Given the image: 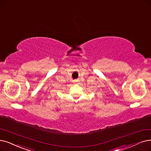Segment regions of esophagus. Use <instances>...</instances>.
<instances>
[{"label": "esophagus", "instance_id": "34e87169", "mask_svg": "<svg viewBox=\"0 0 151 151\" xmlns=\"http://www.w3.org/2000/svg\"><path fill=\"white\" fill-rule=\"evenodd\" d=\"M77 81H74V83H77Z\"/></svg>", "mask_w": 151, "mask_h": 151}]
</instances>
